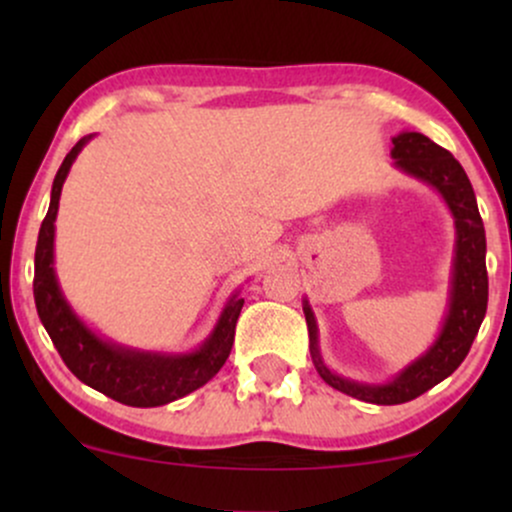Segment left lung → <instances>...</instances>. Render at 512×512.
<instances>
[{
    "label": "left lung",
    "instance_id": "left-lung-1",
    "mask_svg": "<svg viewBox=\"0 0 512 512\" xmlns=\"http://www.w3.org/2000/svg\"><path fill=\"white\" fill-rule=\"evenodd\" d=\"M392 158L395 166L414 178L424 180L438 195L445 199L455 219V262H452L450 281V305L445 315L443 330L433 346H428L424 356L411 361L407 368L399 370L395 378L385 385L356 383L342 378L325 366L317 346L315 315L308 301L303 305L305 322L310 332V356L320 373V378L334 390L361 399L370 404H404L416 399L438 385L440 380L455 373L464 356L472 349L481 320L489 303V274H486V233L481 223L477 197L472 182L450 151L424 137L419 132H399L392 139Z\"/></svg>",
    "mask_w": 512,
    "mask_h": 512
}]
</instances>
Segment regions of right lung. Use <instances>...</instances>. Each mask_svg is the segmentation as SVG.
<instances>
[{"mask_svg":"<svg viewBox=\"0 0 512 512\" xmlns=\"http://www.w3.org/2000/svg\"><path fill=\"white\" fill-rule=\"evenodd\" d=\"M91 137L93 134H88L72 146L52 182L50 209L40 226L38 245H35V308L52 344L60 351L62 361L81 383L127 407H161V404L190 395L219 373L231 354L236 322L245 301L233 296L223 308L207 342L192 354H156V351L127 349V346L105 342L96 332L88 330L69 308L67 298L62 296L52 264H55V219L60 209L62 185L74 158Z\"/></svg>","mask_w":512,"mask_h":512,"instance_id":"add662e5","label":"right lung"}]
</instances>
